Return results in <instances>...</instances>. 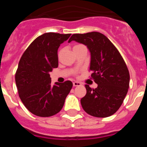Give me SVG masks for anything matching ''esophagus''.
<instances>
[{"label": "esophagus", "instance_id": "obj_1", "mask_svg": "<svg viewBox=\"0 0 147 147\" xmlns=\"http://www.w3.org/2000/svg\"><path fill=\"white\" fill-rule=\"evenodd\" d=\"M73 85H74V87H76V86H80L82 84L81 82H73Z\"/></svg>", "mask_w": 147, "mask_h": 147}]
</instances>
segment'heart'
<instances>
[{"label": "heart", "instance_id": "b5f03b06", "mask_svg": "<svg viewBox=\"0 0 147 147\" xmlns=\"http://www.w3.org/2000/svg\"><path fill=\"white\" fill-rule=\"evenodd\" d=\"M80 45H75L74 47H76V46H80Z\"/></svg>", "mask_w": 147, "mask_h": 147}]
</instances>
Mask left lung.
Listing matches in <instances>:
<instances>
[{"label":"left lung","mask_w":147,"mask_h":147,"mask_svg":"<svg viewBox=\"0 0 147 147\" xmlns=\"http://www.w3.org/2000/svg\"><path fill=\"white\" fill-rule=\"evenodd\" d=\"M73 40L88 47L90 53V71L98 85L95 89L85 85L87 93L81 99L82 108L94 117L113 115L123 103L129 88V74L125 62L103 34H74L68 42Z\"/></svg>","instance_id":"8db88e82"}]
</instances>
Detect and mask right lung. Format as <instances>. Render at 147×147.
Segmentation results:
<instances>
[{
	"label": "right lung",
	"instance_id": "1",
	"mask_svg": "<svg viewBox=\"0 0 147 147\" xmlns=\"http://www.w3.org/2000/svg\"><path fill=\"white\" fill-rule=\"evenodd\" d=\"M71 34L49 32L35 39L23 53L15 74L19 96L34 115L52 116L62 110L73 83L51 85L49 73L58 67L57 51Z\"/></svg>",
	"mask_w": 147,
	"mask_h": 147
}]
</instances>
